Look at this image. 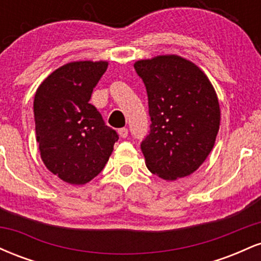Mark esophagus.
<instances>
[{"mask_svg": "<svg viewBox=\"0 0 261 261\" xmlns=\"http://www.w3.org/2000/svg\"><path fill=\"white\" fill-rule=\"evenodd\" d=\"M119 135H120V137H122V139H126L128 136V130L126 127L119 128Z\"/></svg>", "mask_w": 261, "mask_h": 261, "instance_id": "esophagus-1", "label": "esophagus"}]
</instances>
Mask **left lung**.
Returning a JSON list of instances; mask_svg holds the SVG:
<instances>
[{
	"label": "left lung",
	"mask_w": 261,
	"mask_h": 261,
	"mask_svg": "<svg viewBox=\"0 0 261 261\" xmlns=\"http://www.w3.org/2000/svg\"><path fill=\"white\" fill-rule=\"evenodd\" d=\"M145 83L151 116L141 142L146 166L166 180L190 175L214 148L220 128V104L206 74L176 55L135 62Z\"/></svg>",
	"instance_id": "1"
}]
</instances>
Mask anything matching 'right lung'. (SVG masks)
Returning <instances> with one entry per match:
<instances>
[{
  "mask_svg": "<svg viewBox=\"0 0 261 261\" xmlns=\"http://www.w3.org/2000/svg\"><path fill=\"white\" fill-rule=\"evenodd\" d=\"M107 68V61L70 62L47 76L35 93L40 157L50 172L68 184H86L99 174L119 140L89 103Z\"/></svg>",
  "mask_w": 261,
  "mask_h": 261,
  "instance_id": "obj_1",
  "label": "right lung"
}]
</instances>
